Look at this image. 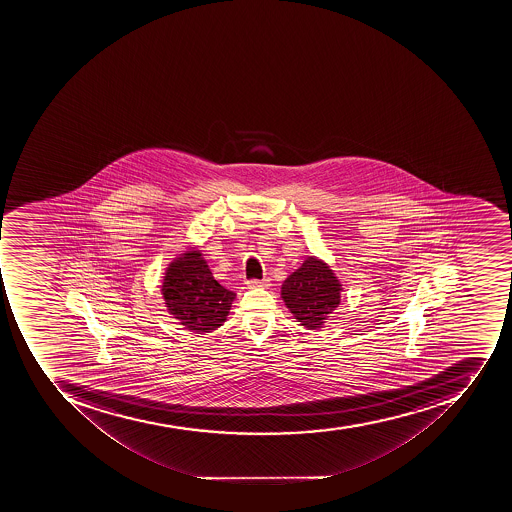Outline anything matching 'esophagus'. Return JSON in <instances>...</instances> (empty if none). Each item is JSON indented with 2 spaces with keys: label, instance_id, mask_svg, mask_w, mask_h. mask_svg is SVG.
Returning a JSON list of instances; mask_svg holds the SVG:
<instances>
[{
  "label": "esophagus",
  "instance_id": "obj_1",
  "mask_svg": "<svg viewBox=\"0 0 512 512\" xmlns=\"http://www.w3.org/2000/svg\"><path fill=\"white\" fill-rule=\"evenodd\" d=\"M267 285H269L267 278H264V280H256V278H253V280L246 282L248 288H266Z\"/></svg>",
  "mask_w": 512,
  "mask_h": 512
}]
</instances>
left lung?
<instances>
[{
    "label": "left lung",
    "instance_id": "8db88e82",
    "mask_svg": "<svg viewBox=\"0 0 512 512\" xmlns=\"http://www.w3.org/2000/svg\"><path fill=\"white\" fill-rule=\"evenodd\" d=\"M338 280L320 259L309 258L282 285V298L294 318L317 330L339 304Z\"/></svg>",
    "mask_w": 512,
    "mask_h": 512
}]
</instances>
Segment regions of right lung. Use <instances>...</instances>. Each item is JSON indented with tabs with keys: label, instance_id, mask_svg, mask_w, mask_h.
Masks as SVG:
<instances>
[{
	"label": "right lung",
	"instance_id": "right-lung-1",
	"mask_svg": "<svg viewBox=\"0 0 512 512\" xmlns=\"http://www.w3.org/2000/svg\"><path fill=\"white\" fill-rule=\"evenodd\" d=\"M161 291L174 318L197 334L211 333L226 322L235 299L234 291L214 280L198 251H189L171 264Z\"/></svg>",
	"mask_w": 512,
	"mask_h": 512
}]
</instances>
